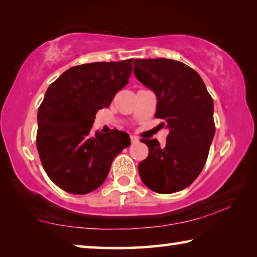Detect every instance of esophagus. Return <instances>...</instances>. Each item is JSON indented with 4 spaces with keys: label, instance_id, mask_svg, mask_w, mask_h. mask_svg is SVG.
<instances>
[{
    "label": "esophagus",
    "instance_id": "obj_1",
    "mask_svg": "<svg viewBox=\"0 0 257 257\" xmlns=\"http://www.w3.org/2000/svg\"><path fill=\"white\" fill-rule=\"evenodd\" d=\"M130 141H132V143H136V142H138V137L130 136Z\"/></svg>",
    "mask_w": 257,
    "mask_h": 257
}]
</instances>
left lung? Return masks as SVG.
Segmentation results:
<instances>
[{
	"label": "left lung",
	"instance_id": "1",
	"mask_svg": "<svg viewBox=\"0 0 257 257\" xmlns=\"http://www.w3.org/2000/svg\"><path fill=\"white\" fill-rule=\"evenodd\" d=\"M134 73L155 93V118L169 129L165 146L158 139H141L149 147V156L138 165L139 176L155 193L185 189L207 160L215 133L213 99L201 76L179 61L137 59Z\"/></svg>",
	"mask_w": 257,
	"mask_h": 257
}]
</instances>
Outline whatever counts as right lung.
<instances>
[{
    "instance_id": "1",
    "label": "right lung",
    "mask_w": 257,
    "mask_h": 257,
    "mask_svg": "<svg viewBox=\"0 0 257 257\" xmlns=\"http://www.w3.org/2000/svg\"><path fill=\"white\" fill-rule=\"evenodd\" d=\"M134 59L80 64L49 86L37 113L36 145L50 179L64 191L88 194L101 186L112 161L130 145L127 133L90 134L99 108L128 84Z\"/></svg>"
}]
</instances>
